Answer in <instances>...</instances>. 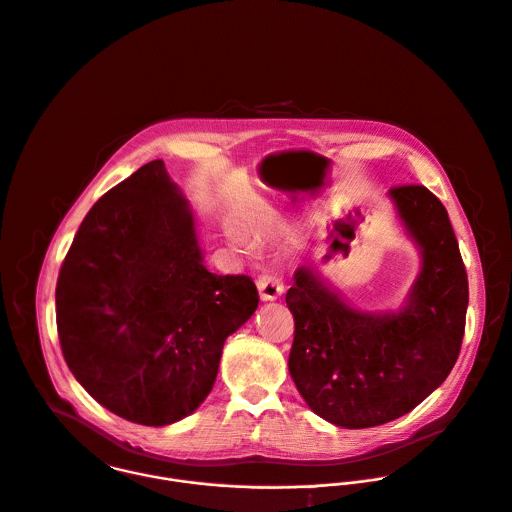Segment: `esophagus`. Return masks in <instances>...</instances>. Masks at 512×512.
I'll return each instance as SVG.
<instances>
[{
	"instance_id": "1",
	"label": "esophagus",
	"mask_w": 512,
	"mask_h": 512,
	"mask_svg": "<svg viewBox=\"0 0 512 512\" xmlns=\"http://www.w3.org/2000/svg\"><path fill=\"white\" fill-rule=\"evenodd\" d=\"M257 289H259V297L263 301H275L277 297L283 295L285 285L275 271H267L257 277Z\"/></svg>"
}]
</instances>
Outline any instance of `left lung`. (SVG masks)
I'll return each mask as SVG.
<instances>
[{
	"instance_id": "left-lung-1",
	"label": "left lung",
	"mask_w": 512,
	"mask_h": 512,
	"mask_svg": "<svg viewBox=\"0 0 512 512\" xmlns=\"http://www.w3.org/2000/svg\"><path fill=\"white\" fill-rule=\"evenodd\" d=\"M391 197L423 253L399 313L349 307L309 267L295 273L289 373L313 413L345 429L385 425L413 411L453 371L465 335L469 279L445 205L425 185Z\"/></svg>"
}]
</instances>
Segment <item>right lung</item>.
<instances>
[{"label":"right lung","mask_w":512,"mask_h":512,"mask_svg":"<svg viewBox=\"0 0 512 512\" xmlns=\"http://www.w3.org/2000/svg\"><path fill=\"white\" fill-rule=\"evenodd\" d=\"M257 303L251 277L205 269L193 215L161 159L97 199L55 287L69 371L99 405L147 427L205 401L225 339Z\"/></svg>","instance_id":"obj_1"}]
</instances>
